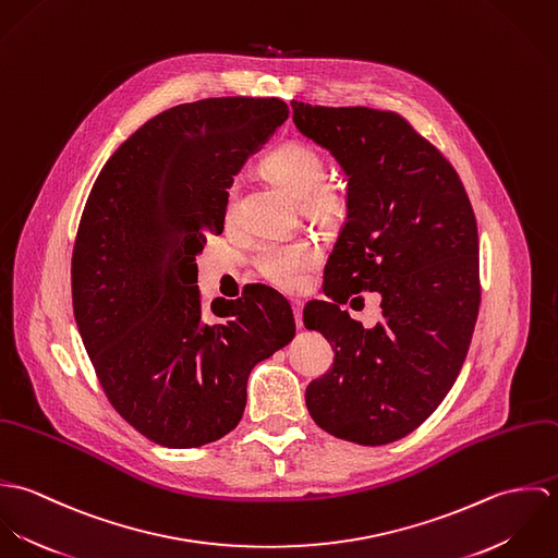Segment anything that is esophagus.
Wrapping results in <instances>:
<instances>
[{"instance_id":"34e87169","label":"esophagus","mask_w":558,"mask_h":558,"mask_svg":"<svg viewBox=\"0 0 558 558\" xmlns=\"http://www.w3.org/2000/svg\"><path fill=\"white\" fill-rule=\"evenodd\" d=\"M292 312H294V319H296V328H301L303 326V303L294 301L292 303Z\"/></svg>"}]
</instances>
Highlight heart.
Returning <instances> with one entry per match:
<instances>
[{
  "instance_id": "b5f03b06",
  "label": "heart",
  "mask_w": 558,
  "mask_h": 558,
  "mask_svg": "<svg viewBox=\"0 0 558 558\" xmlns=\"http://www.w3.org/2000/svg\"><path fill=\"white\" fill-rule=\"evenodd\" d=\"M268 173L301 197L303 213L322 228L339 226L348 215L345 193L328 182V160L307 142H288L266 159ZM234 204V189L230 191ZM318 251L310 242H270L255 257L257 270L272 286L294 292L318 266Z\"/></svg>"
}]
</instances>
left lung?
<instances>
[{"label":"left lung","instance_id":"1","mask_svg":"<svg viewBox=\"0 0 558 558\" xmlns=\"http://www.w3.org/2000/svg\"><path fill=\"white\" fill-rule=\"evenodd\" d=\"M292 109L296 129L348 175L326 301L303 312L335 348V363L305 401L324 432L389 445L438 408L464 365L481 303L477 219L453 165L396 111L299 100ZM359 291L384 296L374 329L340 310Z\"/></svg>","mask_w":558,"mask_h":558}]
</instances>
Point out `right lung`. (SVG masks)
Returning a JSON list of instances; mask_svg holds the SVG:
<instances>
[{"mask_svg": "<svg viewBox=\"0 0 558 558\" xmlns=\"http://www.w3.org/2000/svg\"><path fill=\"white\" fill-rule=\"evenodd\" d=\"M288 113L251 96L171 107L111 155L85 202L71 266L81 339L118 414L162 447L230 434L251 369L294 339L272 288L213 301L208 324L195 286V255L223 232L226 189Z\"/></svg>", "mask_w": 558, "mask_h": 558, "instance_id": "1", "label": "right lung"}]
</instances>
